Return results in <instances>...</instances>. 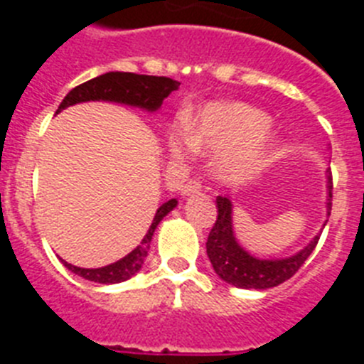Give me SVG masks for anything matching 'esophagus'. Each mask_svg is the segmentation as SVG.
<instances>
[{
	"instance_id": "34e87169",
	"label": "esophagus",
	"mask_w": 364,
	"mask_h": 364,
	"mask_svg": "<svg viewBox=\"0 0 364 364\" xmlns=\"http://www.w3.org/2000/svg\"><path fill=\"white\" fill-rule=\"evenodd\" d=\"M200 191H202V184L200 182H197V180H188V182L182 186V189H180L182 197H193V195H197V193Z\"/></svg>"
}]
</instances>
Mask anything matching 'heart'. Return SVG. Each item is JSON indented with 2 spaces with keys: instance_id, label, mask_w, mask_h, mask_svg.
I'll return each mask as SVG.
<instances>
[{
  "instance_id": "heart-1",
  "label": "heart",
  "mask_w": 364,
  "mask_h": 364,
  "mask_svg": "<svg viewBox=\"0 0 364 364\" xmlns=\"http://www.w3.org/2000/svg\"><path fill=\"white\" fill-rule=\"evenodd\" d=\"M266 112L242 102H213L200 109L186 136L189 149L217 154L215 176L224 184H244L268 169L279 147ZM173 159L182 156V140L171 134Z\"/></svg>"
}]
</instances>
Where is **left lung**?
I'll return each mask as SVG.
<instances>
[{
	"mask_svg": "<svg viewBox=\"0 0 364 364\" xmlns=\"http://www.w3.org/2000/svg\"><path fill=\"white\" fill-rule=\"evenodd\" d=\"M332 175H326V213L332 210ZM218 217L213 230L210 231L205 252L211 260L215 273L224 282L244 290H268L273 286L282 284L304 264L317 246L319 235H315L308 246H304L295 255L284 259H259L247 253L239 240L235 239L233 231V204L228 197H217ZM326 226V224H324Z\"/></svg>",
	"mask_w": 364,
	"mask_h": 364,
	"instance_id": "left-lung-1",
	"label": "left lung"
}]
</instances>
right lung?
Instances as JSON below:
<instances>
[{"label":"right lung","mask_w":364,"mask_h":364,"mask_svg":"<svg viewBox=\"0 0 364 364\" xmlns=\"http://www.w3.org/2000/svg\"><path fill=\"white\" fill-rule=\"evenodd\" d=\"M180 83L176 80L166 78V76H147V74H134V73H120V70H112V73L100 74L96 78L82 83V85L74 87L73 91L63 98V102L58 107V112L70 105L83 104V102H114V104L129 105V107L144 109L147 112L159 111L162 107V102L171 95L173 91L178 89ZM178 200L164 202L156 213H154L153 222H151L149 230L142 242L134 247L133 252L127 253L124 259L112 262V264L104 266V268H80V266L69 264L67 260L60 259L67 269L87 279V281L100 282V284H117L124 282L136 275L144 266L147 252H149V244L153 239L154 230L160 224L167 213H171L176 208Z\"/></svg>","instance_id":"add662e5"}]
</instances>
